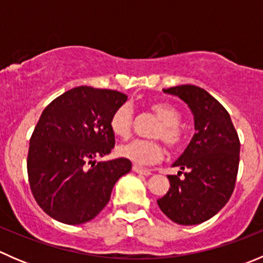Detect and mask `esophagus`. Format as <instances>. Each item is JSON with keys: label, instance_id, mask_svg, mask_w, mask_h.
<instances>
[{"label": "esophagus", "instance_id": "esophagus-1", "mask_svg": "<svg viewBox=\"0 0 263 263\" xmlns=\"http://www.w3.org/2000/svg\"><path fill=\"white\" fill-rule=\"evenodd\" d=\"M134 172H136V173H139V174H141V176H150L151 174V171H148V169H142V168H140V166H137V165H134Z\"/></svg>", "mask_w": 263, "mask_h": 263}]
</instances>
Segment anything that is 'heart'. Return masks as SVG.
Returning a JSON list of instances; mask_svg holds the SVG:
<instances>
[{"instance_id": "obj_1", "label": "heart", "mask_w": 263, "mask_h": 263, "mask_svg": "<svg viewBox=\"0 0 263 263\" xmlns=\"http://www.w3.org/2000/svg\"><path fill=\"white\" fill-rule=\"evenodd\" d=\"M148 109L160 121V124L154 132V137L161 139L172 148L181 146L183 142V131L179 126L182 121L181 112L172 104L164 102L151 103ZM132 123L134 110L127 103L116 108L109 118L110 131L121 139H127L131 135ZM117 155L137 165H150L160 160L163 156V147L156 141L134 140L117 147Z\"/></svg>"}]
</instances>
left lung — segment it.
<instances>
[{
	"label": "left lung",
	"mask_w": 263,
	"mask_h": 263,
	"mask_svg": "<svg viewBox=\"0 0 263 263\" xmlns=\"http://www.w3.org/2000/svg\"><path fill=\"white\" fill-rule=\"evenodd\" d=\"M163 91L181 98L190 107L196 134L173 164L179 172L177 176H168L171 188L159 198L158 205L177 224H200L219 213L234 191L239 137L229 113L206 90L179 85Z\"/></svg>",
	"instance_id": "8db88e82"
}]
</instances>
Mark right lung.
Here are the masks:
<instances>
[{
    "instance_id": "right-lung-1",
    "label": "right lung",
    "mask_w": 263,
    "mask_h": 263,
    "mask_svg": "<svg viewBox=\"0 0 263 263\" xmlns=\"http://www.w3.org/2000/svg\"><path fill=\"white\" fill-rule=\"evenodd\" d=\"M126 100L116 90L78 86L43 110L26 165L31 193L50 217L68 225L90 221L109 202L116 182L131 171L123 158L95 160L115 147L109 118Z\"/></svg>"
}]
</instances>
